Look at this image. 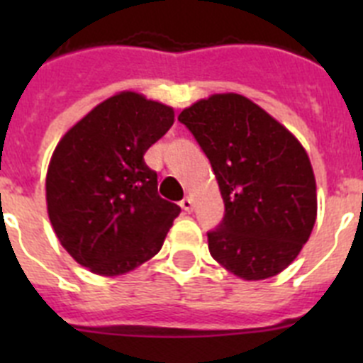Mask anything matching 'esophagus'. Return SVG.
Returning a JSON list of instances; mask_svg holds the SVG:
<instances>
[{
	"mask_svg": "<svg viewBox=\"0 0 363 363\" xmlns=\"http://www.w3.org/2000/svg\"><path fill=\"white\" fill-rule=\"evenodd\" d=\"M179 207H182V209H184L187 214H191L192 213V207H194V203H192L191 198H185V200L179 201Z\"/></svg>",
	"mask_w": 363,
	"mask_h": 363,
	"instance_id": "obj_1",
	"label": "esophagus"
}]
</instances>
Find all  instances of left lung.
Instances as JSON below:
<instances>
[{
  "label": "left lung",
  "instance_id": "left-lung-1",
  "mask_svg": "<svg viewBox=\"0 0 363 363\" xmlns=\"http://www.w3.org/2000/svg\"><path fill=\"white\" fill-rule=\"evenodd\" d=\"M178 120L207 154L225 216L207 234L211 256L234 277L267 280L289 267L316 221V179L298 138L249 98L213 94Z\"/></svg>",
  "mask_w": 363,
  "mask_h": 363
}]
</instances>
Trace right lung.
I'll return each mask as SVG.
<instances>
[{
    "label": "right lung",
    "instance_id": "obj_1",
    "mask_svg": "<svg viewBox=\"0 0 363 363\" xmlns=\"http://www.w3.org/2000/svg\"><path fill=\"white\" fill-rule=\"evenodd\" d=\"M172 123L174 108L123 91L57 142L45 179L50 225L94 274H127L158 255L182 211L158 196V176L143 160Z\"/></svg>",
    "mask_w": 363,
    "mask_h": 363
}]
</instances>
